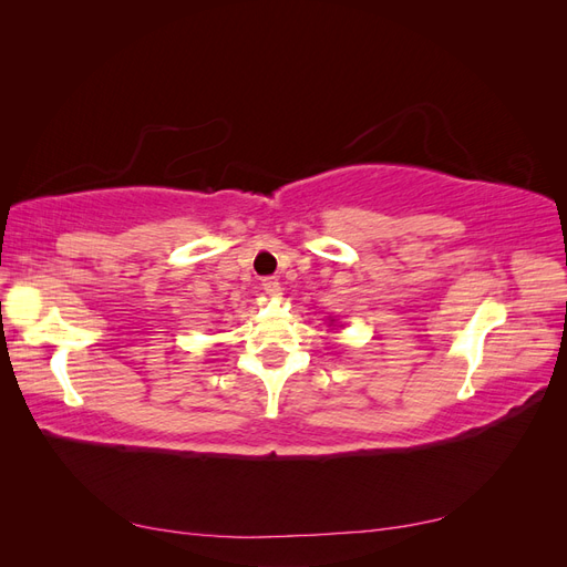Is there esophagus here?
Listing matches in <instances>:
<instances>
[{
    "instance_id": "1",
    "label": "esophagus",
    "mask_w": 567,
    "mask_h": 567,
    "mask_svg": "<svg viewBox=\"0 0 567 567\" xmlns=\"http://www.w3.org/2000/svg\"><path fill=\"white\" fill-rule=\"evenodd\" d=\"M262 288H265L267 296H279L281 293V284L277 279H271V277L262 279Z\"/></svg>"
}]
</instances>
